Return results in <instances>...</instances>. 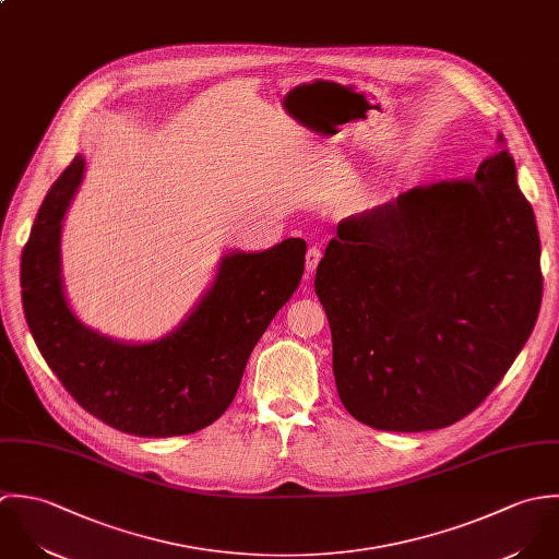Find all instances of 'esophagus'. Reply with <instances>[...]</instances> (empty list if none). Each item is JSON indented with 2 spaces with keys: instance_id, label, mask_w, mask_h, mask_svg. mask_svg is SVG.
Segmentation results:
<instances>
[{
  "instance_id": "1",
  "label": "esophagus",
  "mask_w": 559,
  "mask_h": 559,
  "mask_svg": "<svg viewBox=\"0 0 559 559\" xmlns=\"http://www.w3.org/2000/svg\"><path fill=\"white\" fill-rule=\"evenodd\" d=\"M322 259V250L318 246H311L307 250V261H305V267H307V274H313L318 270V263Z\"/></svg>"
}]
</instances>
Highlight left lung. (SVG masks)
I'll use <instances>...</instances> for the list:
<instances>
[{"instance_id":"1","label":"left lung","mask_w":559,"mask_h":559,"mask_svg":"<svg viewBox=\"0 0 559 559\" xmlns=\"http://www.w3.org/2000/svg\"><path fill=\"white\" fill-rule=\"evenodd\" d=\"M316 294L354 419L426 432L466 417L527 343L543 300L540 237L514 157L501 151L471 179L413 188L338 224Z\"/></svg>"}]
</instances>
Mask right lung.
I'll return each mask as SVG.
<instances>
[{"label": "right lung", "mask_w": 559, "mask_h": 559, "mask_svg": "<svg viewBox=\"0 0 559 559\" xmlns=\"http://www.w3.org/2000/svg\"><path fill=\"white\" fill-rule=\"evenodd\" d=\"M78 153L49 188L21 257L23 311L43 358L82 408L144 439L192 435L230 406L248 356L305 272L300 237L228 250L214 283L168 335L131 343L86 326L69 305L62 224L84 181Z\"/></svg>", "instance_id": "add662e5"}]
</instances>
